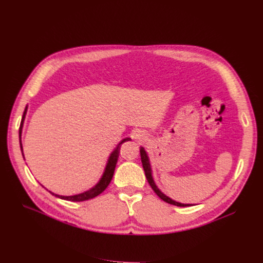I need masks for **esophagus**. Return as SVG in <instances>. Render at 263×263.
<instances>
[{"mask_svg": "<svg viewBox=\"0 0 263 263\" xmlns=\"http://www.w3.org/2000/svg\"><path fill=\"white\" fill-rule=\"evenodd\" d=\"M133 137L135 139H137V141H146V139H147V136L145 135V133H143L141 131H135L133 133Z\"/></svg>", "mask_w": 263, "mask_h": 263, "instance_id": "34e87169", "label": "esophagus"}]
</instances>
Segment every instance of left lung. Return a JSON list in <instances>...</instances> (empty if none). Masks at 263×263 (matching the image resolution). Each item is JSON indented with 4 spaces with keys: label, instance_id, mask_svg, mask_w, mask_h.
I'll list each match as a JSON object with an SVG mask.
<instances>
[{
    "label": "left lung",
    "instance_id": "8db88e82",
    "mask_svg": "<svg viewBox=\"0 0 263 263\" xmlns=\"http://www.w3.org/2000/svg\"><path fill=\"white\" fill-rule=\"evenodd\" d=\"M139 152H141L142 164H143V168H144V171H145V174H146L147 181H148V183L150 184L151 188L154 190L155 194H156L157 196H159L163 201H165L166 203L172 204V205L180 206V207H186V206L192 205V204H184V203L177 202V201L172 200L171 198H169L168 196H166L165 194H163V192L159 189V187L156 186V184H155V182H154V179H153V176H152V167H151V164H150V160H149V156H148L147 151L145 150L144 147H141V148H139Z\"/></svg>",
    "mask_w": 263,
    "mask_h": 263
}]
</instances>
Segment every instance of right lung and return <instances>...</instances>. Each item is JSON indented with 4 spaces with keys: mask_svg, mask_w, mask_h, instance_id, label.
<instances>
[{
    "mask_svg": "<svg viewBox=\"0 0 263 263\" xmlns=\"http://www.w3.org/2000/svg\"><path fill=\"white\" fill-rule=\"evenodd\" d=\"M27 109H28V104L26 106L25 110H24V113H23V116H22V120H21V125H20V129H19V139H20V147H21V151H22V155L24 157V154H23V146H22V142H21V136H22V129H23V125H24V120H25V116H26V113H27ZM130 137H126L122 139V141H120V143L115 147V149L111 152V154L109 155L108 157V161H107V164H106V167H104V170H103V173L101 178L99 179V181L97 182V184H95L92 188H90L89 190L86 191H83L81 192V194H78V195H74V196H60V195H57V194H54V192L49 191L50 194L52 196H55L56 198H59V199H62V200H66V201H72V202H81V201H86V200H90V199H93L97 196H99L101 192L106 189L109 184L111 183V180L113 178V174H114V170H115V167H116V163H117V160H118V155H119V145H121L122 143L125 142H128L130 141Z\"/></svg>",
    "mask_w": 263,
    "mask_h": 263,
    "instance_id": "obj_1",
    "label": "right lung"
}]
</instances>
